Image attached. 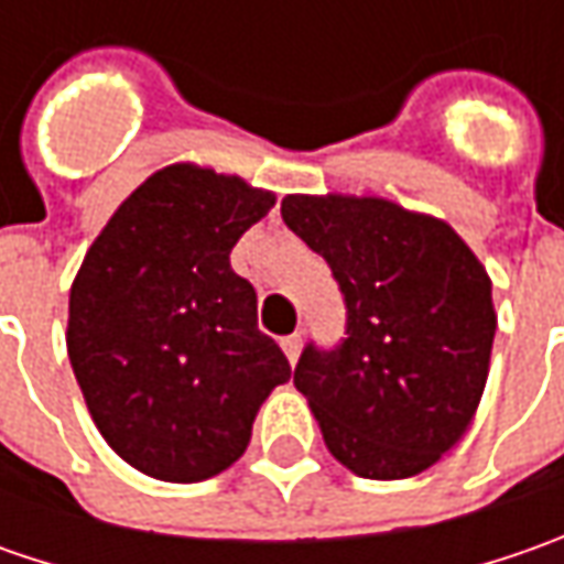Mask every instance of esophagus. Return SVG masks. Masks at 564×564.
<instances>
[{
    "instance_id": "obj_1",
    "label": "esophagus",
    "mask_w": 564,
    "mask_h": 564,
    "mask_svg": "<svg viewBox=\"0 0 564 564\" xmlns=\"http://www.w3.org/2000/svg\"><path fill=\"white\" fill-rule=\"evenodd\" d=\"M282 351H285V358L294 364V360H297V355H301V336L294 333V336L282 338Z\"/></svg>"
}]
</instances>
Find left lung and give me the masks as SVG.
<instances>
[{"label":"left lung","mask_w":564,"mask_h":564,"mask_svg":"<svg viewBox=\"0 0 564 564\" xmlns=\"http://www.w3.org/2000/svg\"><path fill=\"white\" fill-rule=\"evenodd\" d=\"M282 219L336 275L348 338L314 345L294 386L351 474L404 480L465 436L489 377L492 282L445 219L386 197L289 194Z\"/></svg>","instance_id":"8db88e82"}]
</instances>
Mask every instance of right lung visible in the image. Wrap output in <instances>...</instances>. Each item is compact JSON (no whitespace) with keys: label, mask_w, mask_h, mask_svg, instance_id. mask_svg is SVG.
<instances>
[{"label":"right lung","mask_w":564,"mask_h":564,"mask_svg":"<svg viewBox=\"0 0 564 564\" xmlns=\"http://www.w3.org/2000/svg\"><path fill=\"white\" fill-rule=\"evenodd\" d=\"M275 194L209 165L153 172L109 216L68 294L65 345L87 411L121 462L165 484L231 467L292 367L257 329L228 253Z\"/></svg>","instance_id":"add662e5"}]
</instances>
